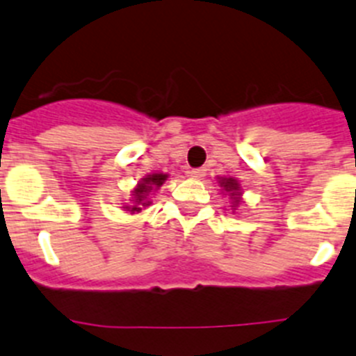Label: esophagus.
Instances as JSON below:
<instances>
[{"label":"esophagus","mask_w":356,"mask_h":356,"mask_svg":"<svg viewBox=\"0 0 356 356\" xmlns=\"http://www.w3.org/2000/svg\"><path fill=\"white\" fill-rule=\"evenodd\" d=\"M205 175H207V169H203V168H196L191 171V176H193V178H196V180H203V178H205Z\"/></svg>","instance_id":"obj_1"}]
</instances>
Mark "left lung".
<instances>
[{"label":"left lung","mask_w":356,"mask_h":356,"mask_svg":"<svg viewBox=\"0 0 356 356\" xmlns=\"http://www.w3.org/2000/svg\"><path fill=\"white\" fill-rule=\"evenodd\" d=\"M217 184L221 187L222 194L229 197L232 201V210H237V207L242 203V187H241V181L234 176H217Z\"/></svg>","instance_id":"obj_1"}]
</instances>
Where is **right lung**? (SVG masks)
Masks as SVG:
<instances>
[{
  "label": "right lung",
  "instance_id": "add662e5",
  "mask_svg": "<svg viewBox=\"0 0 356 356\" xmlns=\"http://www.w3.org/2000/svg\"><path fill=\"white\" fill-rule=\"evenodd\" d=\"M168 178L169 175H165V172H151V175L140 178L139 184L131 188L130 203H122V210L130 213H139L143 207H149L151 194L156 193Z\"/></svg>",
  "mask_w": 356,
  "mask_h": 356
}]
</instances>
